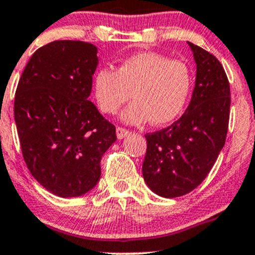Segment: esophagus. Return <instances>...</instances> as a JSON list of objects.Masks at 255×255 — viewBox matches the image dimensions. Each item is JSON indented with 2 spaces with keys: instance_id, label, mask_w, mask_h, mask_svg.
Masks as SVG:
<instances>
[{
  "instance_id": "1",
  "label": "esophagus",
  "mask_w": 255,
  "mask_h": 255,
  "mask_svg": "<svg viewBox=\"0 0 255 255\" xmlns=\"http://www.w3.org/2000/svg\"><path fill=\"white\" fill-rule=\"evenodd\" d=\"M117 137H118V138L120 139H122V138H125L126 135L128 134V129H126V128H123V127H117Z\"/></svg>"
}]
</instances>
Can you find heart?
<instances>
[{
	"label": "heart",
	"instance_id": "heart-1",
	"mask_svg": "<svg viewBox=\"0 0 255 255\" xmlns=\"http://www.w3.org/2000/svg\"><path fill=\"white\" fill-rule=\"evenodd\" d=\"M192 85L191 70L180 60L144 51L121 61L117 70L99 69L93 90L99 108L116 114L133 95L122 120L130 125L151 121L154 126L172 122L184 111Z\"/></svg>",
	"mask_w": 255,
	"mask_h": 255
}]
</instances>
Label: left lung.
<instances>
[{"mask_svg":"<svg viewBox=\"0 0 255 255\" xmlns=\"http://www.w3.org/2000/svg\"><path fill=\"white\" fill-rule=\"evenodd\" d=\"M196 63L192 98L180 120L147 133L142 173L147 186L162 197L189 194L205 180L225 144L230 85L220 61L189 42Z\"/></svg>","mask_w":255,"mask_h":255,"instance_id":"left-lung-1","label":"left lung"}]
</instances>
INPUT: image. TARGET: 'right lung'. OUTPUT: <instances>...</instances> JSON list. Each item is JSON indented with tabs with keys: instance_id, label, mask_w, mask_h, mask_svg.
<instances>
[{
	"instance_id": "obj_1",
	"label": "right lung",
	"mask_w": 255,
	"mask_h": 255,
	"mask_svg": "<svg viewBox=\"0 0 255 255\" xmlns=\"http://www.w3.org/2000/svg\"><path fill=\"white\" fill-rule=\"evenodd\" d=\"M97 47L58 40L34 52L18 80L15 122L31 175L60 197L82 196L101 178L116 127L88 101Z\"/></svg>"
}]
</instances>
